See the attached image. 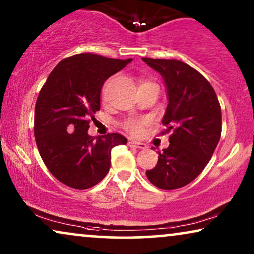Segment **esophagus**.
Masks as SVG:
<instances>
[{
  "label": "esophagus",
  "instance_id": "esophagus-1",
  "mask_svg": "<svg viewBox=\"0 0 254 254\" xmlns=\"http://www.w3.org/2000/svg\"><path fill=\"white\" fill-rule=\"evenodd\" d=\"M128 145H129V147H131V148H137V149H145V148H147V144L141 143V142H137V141H134V140L128 141Z\"/></svg>",
  "mask_w": 254,
  "mask_h": 254
}]
</instances>
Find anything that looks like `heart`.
<instances>
[{"label": "heart", "instance_id": "b5f03b06", "mask_svg": "<svg viewBox=\"0 0 254 254\" xmlns=\"http://www.w3.org/2000/svg\"><path fill=\"white\" fill-rule=\"evenodd\" d=\"M105 96V91L103 92V97ZM147 121L144 119H136V118H129L123 123V128L131 135H140L141 131L143 130V127Z\"/></svg>", "mask_w": 254, "mask_h": 254}]
</instances>
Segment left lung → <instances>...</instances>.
I'll return each mask as SVG.
<instances>
[{
	"instance_id": "1",
	"label": "left lung",
	"mask_w": 254,
	"mask_h": 254,
	"mask_svg": "<svg viewBox=\"0 0 254 254\" xmlns=\"http://www.w3.org/2000/svg\"><path fill=\"white\" fill-rule=\"evenodd\" d=\"M163 76L169 104L163 117L170 145L145 171L152 185L177 190L193 182L210 161L222 131L221 105L210 83L185 62L142 58Z\"/></svg>"
}]
</instances>
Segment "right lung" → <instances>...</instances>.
<instances>
[{
    "label": "right lung",
    "mask_w": 254,
    "mask_h": 254,
    "mask_svg": "<svg viewBox=\"0 0 254 254\" xmlns=\"http://www.w3.org/2000/svg\"><path fill=\"white\" fill-rule=\"evenodd\" d=\"M133 59L81 53L59 62L41 88L34 110V136L48 171L65 186L86 190L105 178L111 150L126 144L119 133L90 136L100 110V91L110 76Z\"/></svg>",
    "instance_id": "obj_1"
}]
</instances>
